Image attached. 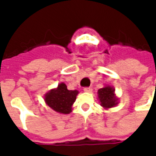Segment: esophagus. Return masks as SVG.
Instances as JSON below:
<instances>
[{"label":"esophagus","mask_w":156,"mask_h":156,"mask_svg":"<svg viewBox=\"0 0 156 156\" xmlns=\"http://www.w3.org/2000/svg\"><path fill=\"white\" fill-rule=\"evenodd\" d=\"M83 90H84V92H87V93H91L93 89L90 87H86V88H83Z\"/></svg>","instance_id":"1"}]
</instances>
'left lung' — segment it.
I'll return each instance as SVG.
<instances>
[{"label": "left lung", "mask_w": 156, "mask_h": 156, "mask_svg": "<svg viewBox=\"0 0 156 156\" xmlns=\"http://www.w3.org/2000/svg\"><path fill=\"white\" fill-rule=\"evenodd\" d=\"M98 99L101 103L100 105L104 108H112L117 105L118 98L115 96V89L110 86L98 89Z\"/></svg>", "instance_id": "obj_1"}]
</instances>
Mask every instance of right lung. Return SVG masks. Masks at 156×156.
<instances>
[{"label": "right lung", "mask_w": 156, "mask_h": 156, "mask_svg": "<svg viewBox=\"0 0 156 156\" xmlns=\"http://www.w3.org/2000/svg\"><path fill=\"white\" fill-rule=\"evenodd\" d=\"M78 94V90H68L66 84L62 83L58 88L51 89L45 95V101L56 112L67 115L72 111V105Z\"/></svg>", "instance_id": "obj_1"}]
</instances>
